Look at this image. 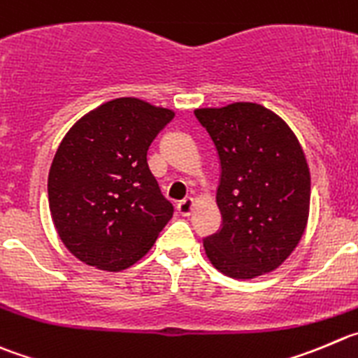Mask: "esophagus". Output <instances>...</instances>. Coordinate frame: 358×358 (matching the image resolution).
Returning a JSON list of instances; mask_svg holds the SVG:
<instances>
[{
    "label": "esophagus",
    "mask_w": 358,
    "mask_h": 358,
    "mask_svg": "<svg viewBox=\"0 0 358 358\" xmlns=\"http://www.w3.org/2000/svg\"><path fill=\"white\" fill-rule=\"evenodd\" d=\"M193 206H195V200H193L192 196H188V199L181 200V202L177 203V210H179L181 216H189L193 210Z\"/></svg>",
    "instance_id": "1"
}]
</instances>
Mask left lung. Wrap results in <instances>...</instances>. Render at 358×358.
Returning a JSON list of instances; mask_svg holds the SVG:
<instances>
[{
    "label": "left lung",
    "instance_id": "1",
    "mask_svg": "<svg viewBox=\"0 0 358 358\" xmlns=\"http://www.w3.org/2000/svg\"><path fill=\"white\" fill-rule=\"evenodd\" d=\"M195 115L221 166V228L203 239L207 258L234 279L274 271L308 224L311 177L297 137L279 115L250 101L196 108Z\"/></svg>",
    "mask_w": 358,
    "mask_h": 358
}]
</instances>
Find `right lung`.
I'll return each mask as SVG.
<instances>
[{"instance_id": "right-lung-1", "label": "right lung", "mask_w": 358, "mask_h": 358, "mask_svg": "<svg viewBox=\"0 0 358 358\" xmlns=\"http://www.w3.org/2000/svg\"><path fill=\"white\" fill-rule=\"evenodd\" d=\"M169 108L117 98L75 122L49 172V209L73 257L117 272L141 260L173 214L148 165Z\"/></svg>"}]
</instances>
